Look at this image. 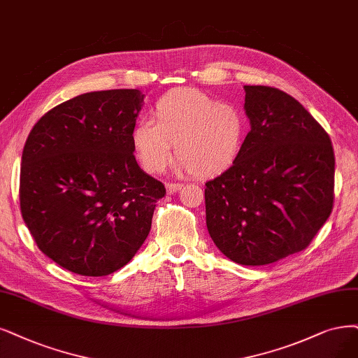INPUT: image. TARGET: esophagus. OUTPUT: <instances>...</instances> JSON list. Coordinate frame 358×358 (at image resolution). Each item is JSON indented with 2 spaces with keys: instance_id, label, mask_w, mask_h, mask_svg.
<instances>
[{
  "instance_id": "esophagus-1",
  "label": "esophagus",
  "mask_w": 358,
  "mask_h": 358,
  "mask_svg": "<svg viewBox=\"0 0 358 358\" xmlns=\"http://www.w3.org/2000/svg\"><path fill=\"white\" fill-rule=\"evenodd\" d=\"M165 186H166V192H168L169 194H172V193L178 192V190L182 187V184H181V182H166Z\"/></svg>"
}]
</instances>
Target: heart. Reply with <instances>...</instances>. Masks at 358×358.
<instances>
[{
	"label": "heart",
	"instance_id": "1",
	"mask_svg": "<svg viewBox=\"0 0 358 358\" xmlns=\"http://www.w3.org/2000/svg\"><path fill=\"white\" fill-rule=\"evenodd\" d=\"M152 121L131 131V145L140 166L150 174L166 168L172 150L177 172L213 178L239 159L246 138V121L234 104L220 101L196 88H172L150 109Z\"/></svg>",
	"mask_w": 358,
	"mask_h": 358
}]
</instances>
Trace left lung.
Masks as SVG:
<instances>
[{
	"mask_svg": "<svg viewBox=\"0 0 358 358\" xmlns=\"http://www.w3.org/2000/svg\"><path fill=\"white\" fill-rule=\"evenodd\" d=\"M250 131L236 164L206 181V226L242 266L306 249L334 209L335 153L324 128L285 91L245 85Z\"/></svg>",
	"mask_w": 358,
	"mask_h": 358,
	"instance_id": "left-lung-1",
	"label": "left lung"
}]
</instances>
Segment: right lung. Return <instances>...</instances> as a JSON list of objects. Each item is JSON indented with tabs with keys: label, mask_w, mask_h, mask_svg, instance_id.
Masks as SVG:
<instances>
[{
	"label": "right lung",
	"mask_w": 358,
	"mask_h": 358,
	"mask_svg": "<svg viewBox=\"0 0 358 358\" xmlns=\"http://www.w3.org/2000/svg\"><path fill=\"white\" fill-rule=\"evenodd\" d=\"M143 99L140 90L73 97L39 119L24 143L22 217L36 246L72 273L100 277L122 268L166 194L132 153Z\"/></svg>",
	"instance_id": "add662e5"
}]
</instances>
